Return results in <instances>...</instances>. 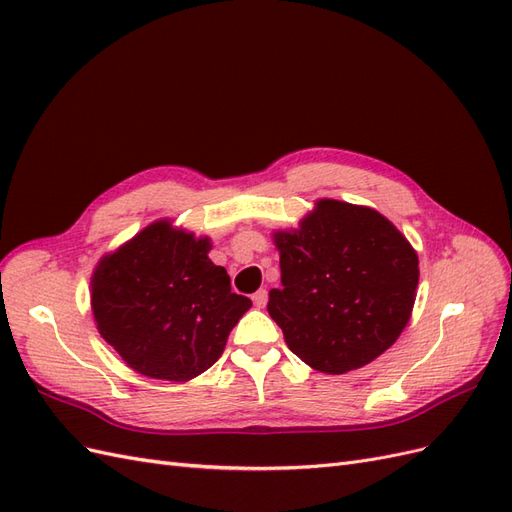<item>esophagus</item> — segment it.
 I'll list each match as a JSON object with an SVG mask.
<instances>
[{
  "label": "esophagus",
  "instance_id": "obj_1",
  "mask_svg": "<svg viewBox=\"0 0 512 512\" xmlns=\"http://www.w3.org/2000/svg\"><path fill=\"white\" fill-rule=\"evenodd\" d=\"M252 301H254V305H256L258 309H262V307L267 305V301H269V292H267V290H258V292H254Z\"/></svg>",
  "mask_w": 512,
  "mask_h": 512
}]
</instances>
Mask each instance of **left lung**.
Wrapping results in <instances>:
<instances>
[{"mask_svg":"<svg viewBox=\"0 0 512 512\" xmlns=\"http://www.w3.org/2000/svg\"><path fill=\"white\" fill-rule=\"evenodd\" d=\"M273 243L282 288L269 292L267 309L303 363L339 376L397 342L412 316L418 256L382 213L320 198Z\"/></svg>","mask_w":512,"mask_h":512,"instance_id":"1","label":"left lung"}]
</instances>
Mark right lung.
<instances>
[{"label": "right lung", "instance_id": "1", "mask_svg": "<svg viewBox=\"0 0 512 512\" xmlns=\"http://www.w3.org/2000/svg\"><path fill=\"white\" fill-rule=\"evenodd\" d=\"M211 239L158 220L104 254L91 275L96 327L136 374L188 382L220 359L252 301L213 265Z\"/></svg>", "mask_w": 512, "mask_h": 512}]
</instances>
